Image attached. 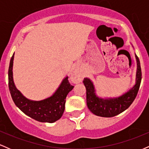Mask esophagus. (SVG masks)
<instances>
[{
	"instance_id": "1",
	"label": "esophagus",
	"mask_w": 149,
	"mask_h": 149,
	"mask_svg": "<svg viewBox=\"0 0 149 149\" xmlns=\"http://www.w3.org/2000/svg\"><path fill=\"white\" fill-rule=\"evenodd\" d=\"M71 80H72V81L75 83H80V82L81 81V77H80L79 74H78L77 73H75L73 75L72 78H71Z\"/></svg>"
}]
</instances>
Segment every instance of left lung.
I'll list each match as a JSON object with an SVG mask.
<instances>
[{
  "instance_id": "left-lung-1",
  "label": "left lung",
  "mask_w": 149,
  "mask_h": 149,
  "mask_svg": "<svg viewBox=\"0 0 149 149\" xmlns=\"http://www.w3.org/2000/svg\"><path fill=\"white\" fill-rule=\"evenodd\" d=\"M136 59L137 61L136 84L130 90L118 98L110 100L99 98L95 95V88L91 80L87 78H84L83 82L86 88L87 105L92 113L101 117H113L123 112L132 104L137 95L141 80V66L136 55Z\"/></svg>"
}]
</instances>
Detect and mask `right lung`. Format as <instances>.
<instances>
[{
	"label": "right lung",
	"instance_id": "add662e5",
	"mask_svg": "<svg viewBox=\"0 0 149 149\" xmlns=\"http://www.w3.org/2000/svg\"><path fill=\"white\" fill-rule=\"evenodd\" d=\"M13 59L14 54L10 59L8 69V85L15 105L26 115L39 122L52 123L59 120L64 111L66 97L74 87L69 83L68 77L63 80L52 97L38 102L31 101L25 98L14 84L13 77Z\"/></svg>",
	"mask_w": 149,
	"mask_h": 149
}]
</instances>
